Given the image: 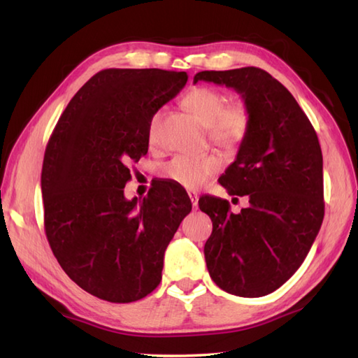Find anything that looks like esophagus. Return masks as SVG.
I'll use <instances>...</instances> for the list:
<instances>
[{
	"label": "esophagus",
	"mask_w": 358,
	"mask_h": 358,
	"mask_svg": "<svg viewBox=\"0 0 358 358\" xmlns=\"http://www.w3.org/2000/svg\"><path fill=\"white\" fill-rule=\"evenodd\" d=\"M188 196H189V199H192V206H193V210H198V207H199V196L196 194V193H188Z\"/></svg>",
	"instance_id": "esophagus-1"
}]
</instances>
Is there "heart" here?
I'll return each instance as SVG.
<instances>
[{
  "label": "heart",
  "mask_w": 358,
  "mask_h": 358,
  "mask_svg": "<svg viewBox=\"0 0 358 358\" xmlns=\"http://www.w3.org/2000/svg\"><path fill=\"white\" fill-rule=\"evenodd\" d=\"M184 105L208 128V138L217 147L233 151L241 147L250 129L252 114L244 100L227 101V96L216 87L198 86L184 97ZM160 113L150 120L148 142L157 143ZM222 169V159L216 152L201 156H176L169 160L160 173L165 179L188 189H196Z\"/></svg>",
  "instance_id": "heart-1"
}]
</instances>
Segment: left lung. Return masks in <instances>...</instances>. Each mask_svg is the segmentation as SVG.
Segmentation results:
<instances>
[{
	"mask_svg": "<svg viewBox=\"0 0 358 358\" xmlns=\"http://www.w3.org/2000/svg\"><path fill=\"white\" fill-rule=\"evenodd\" d=\"M199 80L233 87L250 108L245 141L220 184L250 206L235 215L206 196L199 208L213 231L203 247L211 280L231 295L257 298L281 287L308 257L322 227L323 155L294 96L259 68L202 71Z\"/></svg>",
	"mask_w": 358,
	"mask_h": 358,
	"instance_id": "left-lung-1",
	"label": "left lung"
}]
</instances>
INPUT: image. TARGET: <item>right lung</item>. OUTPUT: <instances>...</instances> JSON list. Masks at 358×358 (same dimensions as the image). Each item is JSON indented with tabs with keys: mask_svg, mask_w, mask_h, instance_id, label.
Instances as JSON below:
<instances>
[{
	"mask_svg": "<svg viewBox=\"0 0 358 358\" xmlns=\"http://www.w3.org/2000/svg\"><path fill=\"white\" fill-rule=\"evenodd\" d=\"M187 72L103 69L80 87L43 159L45 231L57 261L87 294L111 303L147 296L164 253L192 211L185 192L159 182L142 201L123 194L129 164L148 152L150 120Z\"/></svg>",
	"mask_w": 358,
	"mask_h": 358,
	"instance_id": "right-lung-1",
	"label": "right lung"
}]
</instances>
